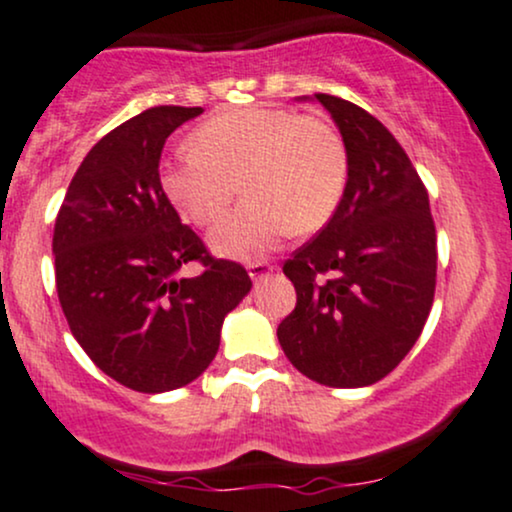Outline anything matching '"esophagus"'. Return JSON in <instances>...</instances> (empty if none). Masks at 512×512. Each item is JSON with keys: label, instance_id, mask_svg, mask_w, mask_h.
Returning <instances> with one entry per match:
<instances>
[{"label": "esophagus", "instance_id": "34e87169", "mask_svg": "<svg viewBox=\"0 0 512 512\" xmlns=\"http://www.w3.org/2000/svg\"><path fill=\"white\" fill-rule=\"evenodd\" d=\"M274 272V264H269V262H252V264H248V274H250V279L252 281H262V279H267L269 274Z\"/></svg>", "mask_w": 512, "mask_h": 512}]
</instances>
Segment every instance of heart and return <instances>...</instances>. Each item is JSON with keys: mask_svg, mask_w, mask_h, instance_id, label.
I'll use <instances>...</instances> for the list:
<instances>
[{"mask_svg": "<svg viewBox=\"0 0 512 512\" xmlns=\"http://www.w3.org/2000/svg\"><path fill=\"white\" fill-rule=\"evenodd\" d=\"M193 150L162 166V188L195 226H212L238 195L248 200L209 236L233 260L267 255L288 231L307 236L334 217L348 183L341 133L317 116L245 107L207 119Z\"/></svg>", "mask_w": 512, "mask_h": 512, "instance_id": "obj_1", "label": "heart"}]
</instances>
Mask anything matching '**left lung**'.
I'll return each instance as SVG.
<instances>
[{"mask_svg": "<svg viewBox=\"0 0 512 512\" xmlns=\"http://www.w3.org/2000/svg\"><path fill=\"white\" fill-rule=\"evenodd\" d=\"M315 100L346 143L348 183L329 224L283 264L298 303L276 336L307 379L360 389L393 372L422 334L436 229L427 188L389 128L341 97Z\"/></svg>", "mask_w": 512, "mask_h": 512, "instance_id": "1", "label": "left lung"}]
</instances>
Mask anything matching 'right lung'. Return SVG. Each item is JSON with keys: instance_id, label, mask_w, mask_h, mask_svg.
Here are the masks:
<instances>
[{"instance_id": "1", "label": "right lung", "mask_w": 512, "mask_h": 512, "mask_svg": "<svg viewBox=\"0 0 512 512\" xmlns=\"http://www.w3.org/2000/svg\"><path fill=\"white\" fill-rule=\"evenodd\" d=\"M202 107H152L88 152L54 224L57 293L71 334L107 377L140 393L181 389L219 350L224 317L250 293L166 197V138ZM188 261L203 272L181 277Z\"/></svg>"}]
</instances>
